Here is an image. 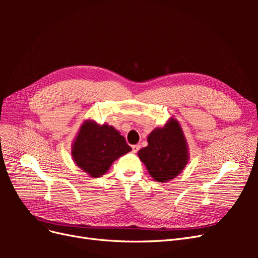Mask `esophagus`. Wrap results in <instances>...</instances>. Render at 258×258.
<instances>
[{
	"instance_id": "1",
	"label": "esophagus",
	"mask_w": 258,
	"mask_h": 258,
	"mask_svg": "<svg viewBox=\"0 0 258 258\" xmlns=\"http://www.w3.org/2000/svg\"><path fill=\"white\" fill-rule=\"evenodd\" d=\"M140 148H141V145H139V144L132 145V152H134V153H138Z\"/></svg>"
}]
</instances>
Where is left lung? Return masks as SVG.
<instances>
[{"label": "left lung", "mask_w": 258, "mask_h": 258, "mask_svg": "<svg viewBox=\"0 0 258 258\" xmlns=\"http://www.w3.org/2000/svg\"><path fill=\"white\" fill-rule=\"evenodd\" d=\"M148 145L138 155L155 181L163 183L182 172L188 161V151L179 123L171 119L147 138Z\"/></svg>", "instance_id": "8db88e82"}]
</instances>
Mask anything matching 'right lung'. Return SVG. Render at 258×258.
Returning a JSON list of instances; mask_svg holds the SVG:
<instances>
[{
    "instance_id": "add662e5",
    "label": "right lung",
    "mask_w": 258,
    "mask_h": 258,
    "mask_svg": "<svg viewBox=\"0 0 258 258\" xmlns=\"http://www.w3.org/2000/svg\"><path fill=\"white\" fill-rule=\"evenodd\" d=\"M131 151L126 140L108 124L86 121L73 144V159L92 177L103 175L112 163Z\"/></svg>"
}]
</instances>
